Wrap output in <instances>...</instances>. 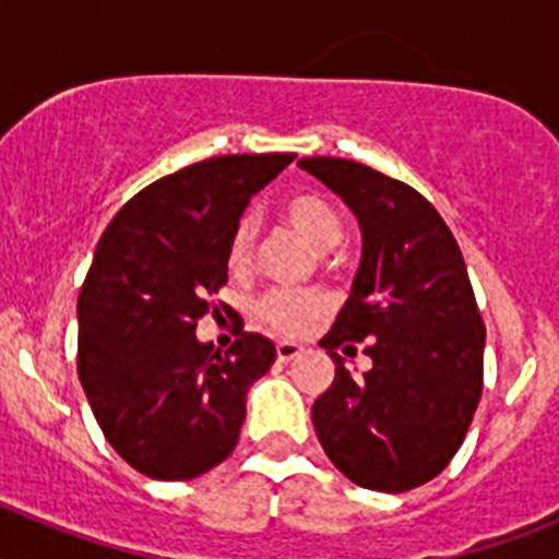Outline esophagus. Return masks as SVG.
Listing matches in <instances>:
<instances>
[{"instance_id":"1","label":"esophagus","mask_w":559,"mask_h":559,"mask_svg":"<svg viewBox=\"0 0 559 559\" xmlns=\"http://www.w3.org/2000/svg\"><path fill=\"white\" fill-rule=\"evenodd\" d=\"M299 355H302V347H299V344H290V341H280V344H276V360H283V364L299 358Z\"/></svg>"}]
</instances>
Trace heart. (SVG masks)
<instances>
[{"label":"heart","mask_w":559,"mask_h":559,"mask_svg":"<svg viewBox=\"0 0 559 559\" xmlns=\"http://www.w3.org/2000/svg\"><path fill=\"white\" fill-rule=\"evenodd\" d=\"M283 218L294 226L299 235L313 246L316 251H330L341 243L344 237V221L335 210L333 201L322 192H299L290 195L283 204ZM257 249V221L243 215L231 226V235L226 240V269L231 274H246L254 263ZM257 322L274 330L280 335H305L319 319L330 310V299L319 290H288L271 288L254 299Z\"/></svg>","instance_id":"1"}]
</instances>
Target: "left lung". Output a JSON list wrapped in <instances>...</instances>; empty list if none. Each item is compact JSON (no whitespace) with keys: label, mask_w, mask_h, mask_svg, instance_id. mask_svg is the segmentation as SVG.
<instances>
[{"label":"left lung","mask_w":559,"mask_h":559,"mask_svg":"<svg viewBox=\"0 0 559 559\" xmlns=\"http://www.w3.org/2000/svg\"><path fill=\"white\" fill-rule=\"evenodd\" d=\"M313 173L358 218L364 257L322 347L335 378L313 403L316 437L358 487L403 492L431 481L462 448L484 389V322L456 237L414 187L338 156ZM365 341L373 369L353 379L338 348Z\"/></svg>","instance_id":"obj_1"}]
</instances>
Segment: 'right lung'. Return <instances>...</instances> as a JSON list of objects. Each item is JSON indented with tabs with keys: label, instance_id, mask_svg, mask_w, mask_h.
Here are the masks:
<instances>
[{
	"label": "right lung",
	"instance_id": "1",
	"mask_svg": "<svg viewBox=\"0 0 559 559\" xmlns=\"http://www.w3.org/2000/svg\"><path fill=\"white\" fill-rule=\"evenodd\" d=\"M294 153H231L140 190L111 218L78 296V378L108 445L133 471L185 481L237 445L246 392L276 349L243 333L195 338L226 285V240Z\"/></svg>",
	"mask_w": 559,
	"mask_h": 559
}]
</instances>
